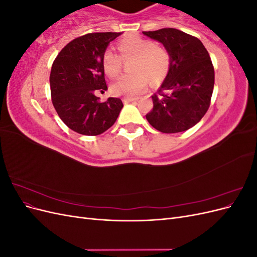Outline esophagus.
<instances>
[{"label":"esophagus","instance_id":"obj_1","mask_svg":"<svg viewBox=\"0 0 257 257\" xmlns=\"http://www.w3.org/2000/svg\"><path fill=\"white\" fill-rule=\"evenodd\" d=\"M136 98H128V97H126V98H124V102L125 103H136Z\"/></svg>","mask_w":257,"mask_h":257}]
</instances>
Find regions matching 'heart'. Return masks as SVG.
<instances>
[{
    "mask_svg": "<svg viewBox=\"0 0 257 257\" xmlns=\"http://www.w3.org/2000/svg\"><path fill=\"white\" fill-rule=\"evenodd\" d=\"M118 49L123 59L134 57L131 63V75H124L112 84V91L118 95L137 97L148 88V79L154 84L160 83L167 76L170 67L168 51L153 41L138 35H130L118 42ZM108 49L103 54V68L110 77L119 76L122 71V59Z\"/></svg>",
    "mask_w": 257,
    "mask_h": 257,
    "instance_id": "heart-1",
    "label": "heart"
}]
</instances>
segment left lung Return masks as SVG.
<instances>
[{"mask_svg": "<svg viewBox=\"0 0 257 257\" xmlns=\"http://www.w3.org/2000/svg\"><path fill=\"white\" fill-rule=\"evenodd\" d=\"M161 43L170 56V67L153 109L146 118L162 133L174 134L193 127L207 112L214 87V68L198 38L168 28L143 32Z\"/></svg>", "mask_w": 257, "mask_h": 257, "instance_id": "1", "label": "left lung"}]
</instances>
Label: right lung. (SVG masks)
Instances as JSON below:
<instances>
[{
    "mask_svg": "<svg viewBox=\"0 0 257 257\" xmlns=\"http://www.w3.org/2000/svg\"><path fill=\"white\" fill-rule=\"evenodd\" d=\"M122 33H90L75 38L60 51L50 73L54 109L76 133L96 136L113 125L122 109V100L108 97L100 102L96 91L107 90L103 54Z\"/></svg>",
    "mask_w": 257,
    "mask_h": 257,
    "instance_id": "right-lung-1",
    "label": "right lung"
}]
</instances>
